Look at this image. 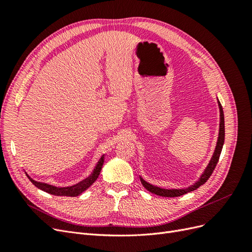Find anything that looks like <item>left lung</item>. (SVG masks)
Instances as JSON below:
<instances>
[{"label":"left lung","mask_w":252,"mask_h":252,"mask_svg":"<svg viewBox=\"0 0 252 252\" xmlns=\"http://www.w3.org/2000/svg\"><path fill=\"white\" fill-rule=\"evenodd\" d=\"M219 103V108H220V130H219V138H218V142H217V146H216V150L215 154H213L210 162L208 164V166L206 167L205 171L203 172V174L201 175V178L199 179L195 184L191 185L190 187L186 188V189H164V188H159L157 186H154L149 184L146 181H144L141 177V183L143 184V186L146 188L148 191L155 193L157 195L159 196H166V197H175V196H180L185 194L187 192L193 191V190L199 188L201 185L205 184L207 180L210 178V175L212 174L213 170H215L216 166L219 162V158L220 156V152H222V148H223V144H224V140H225V121H224V112H223V108L222 105H220V101H218Z\"/></svg>","instance_id":"left-lung-1"}]
</instances>
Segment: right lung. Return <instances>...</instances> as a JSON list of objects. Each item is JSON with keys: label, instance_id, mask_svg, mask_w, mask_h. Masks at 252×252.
<instances>
[{"label": "right lung", "instance_id": "add662e5", "mask_svg": "<svg viewBox=\"0 0 252 252\" xmlns=\"http://www.w3.org/2000/svg\"><path fill=\"white\" fill-rule=\"evenodd\" d=\"M103 164H104V156L100 158V161L97 162V164L95 166V168L94 169L93 173H91L87 179L83 180L82 182L79 183V184L70 186V187H56V186L46 184V183L36 182V181H34V180H32V178H30L27 173H26V175H27V178L30 180V182H32L35 187L43 190V191H45V192H48V193L53 194V195L78 196L83 191H85V190L88 187H90L95 182V180L98 178V175H100V172H101Z\"/></svg>", "mask_w": 252, "mask_h": 252}]
</instances>
